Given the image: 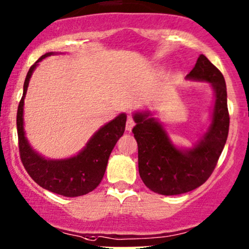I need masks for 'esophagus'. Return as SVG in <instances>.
Returning <instances> with one entry per match:
<instances>
[{
  "instance_id": "34e87169",
  "label": "esophagus",
  "mask_w": 249,
  "mask_h": 249,
  "mask_svg": "<svg viewBox=\"0 0 249 249\" xmlns=\"http://www.w3.org/2000/svg\"><path fill=\"white\" fill-rule=\"evenodd\" d=\"M133 126H135V120L129 117V118H127V120H126V131H131V130H132Z\"/></svg>"
}]
</instances>
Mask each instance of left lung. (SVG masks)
I'll use <instances>...</instances> for the list:
<instances>
[{"mask_svg":"<svg viewBox=\"0 0 249 249\" xmlns=\"http://www.w3.org/2000/svg\"><path fill=\"white\" fill-rule=\"evenodd\" d=\"M188 78L209 81L215 89L212 126L194 149H176L160 123L147 118V113L135 114L132 132L138 144L139 176L150 190L162 195H179L203 184L214 171L228 137L229 112L222 73L201 54Z\"/></svg>","mask_w":249,"mask_h":249,"instance_id":"obj_1","label":"left lung"}]
</instances>
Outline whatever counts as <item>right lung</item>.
Masks as SVG:
<instances>
[{
  "label": "right lung",
  "instance_id": "obj_1",
  "mask_svg": "<svg viewBox=\"0 0 249 249\" xmlns=\"http://www.w3.org/2000/svg\"><path fill=\"white\" fill-rule=\"evenodd\" d=\"M52 54L47 53L41 56L27 73L23 95L16 114L18 151L26 171L40 187L66 197H76L94 190L102 182L111 151L125 131L126 116L124 113L119 114L103 126L75 157L62 160H47L33 151L23 132V99L29 79L37 62Z\"/></svg>",
  "mask_w": 249,
  "mask_h": 249
}]
</instances>
